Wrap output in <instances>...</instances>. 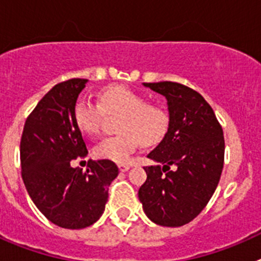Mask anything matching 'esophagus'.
<instances>
[{
  "label": "esophagus",
  "instance_id": "obj_1",
  "mask_svg": "<svg viewBox=\"0 0 261 261\" xmlns=\"http://www.w3.org/2000/svg\"><path fill=\"white\" fill-rule=\"evenodd\" d=\"M117 167H119V170L121 172H125V171H128L129 168H130V166L129 165H117Z\"/></svg>",
  "mask_w": 261,
  "mask_h": 261
}]
</instances>
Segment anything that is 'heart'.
Segmentation results:
<instances>
[{
	"label": "heart",
	"instance_id": "heart-1",
	"mask_svg": "<svg viewBox=\"0 0 261 261\" xmlns=\"http://www.w3.org/2000/svg\"><path fill=\"white\" fill-rule=\"evenodd\" d=\"M103 114H120V117L116 126L119 135L102 138L94 147V154L100 159L128 162L140 142L151 146L167 132V112L159 106L146 103L141 94L121 85L103 89L99 93V105L80 98L73 107L75 126L86 136L99 132Z\"/></svg>",
	"mask_w": 261,
	"mask_h": 261
}]
</instances>
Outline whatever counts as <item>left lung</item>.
<instances>
[{
	"label": "left lung",
	"instance_id": "obj_1",
	"mask_svg": "<svg viewBox=\"0 0 261 261\" xmlns=\"http://www.w3.org/2000/svg\"><path fill=\"white\" fill-rule=\"evenodd\" d=\"M167 100L168 128L147 158V179L138 191L145 214L161 226L179 227L201 213L220 181L223 132L197 91L176 82L142 84Z\"/></svg>",
	"mask_w": 261,
	"mask_h": 261
}]
</instances>
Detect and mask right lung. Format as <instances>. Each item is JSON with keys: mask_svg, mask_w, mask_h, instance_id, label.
Instances as JSON below:
<instances>
[{"mask_svg": "<svg viewBox=\"0 0 261 261\" xmlns=\"http://www.w3.org/2000/svg\"><path fill=\"white\" fill-rule=\"evenodd\" d=\"M87 80L57 84L27 117L20 140L22 177L36 208L64 229H85L100 218L108 187L119 175L112 161H90L82 171L71 161L89 154L73 120V107Z\"/></svg>", "mask_w": 261, "mask_h": 261, "instance_id": "right-lung-1", "label": "right lung"}]
</instances>
